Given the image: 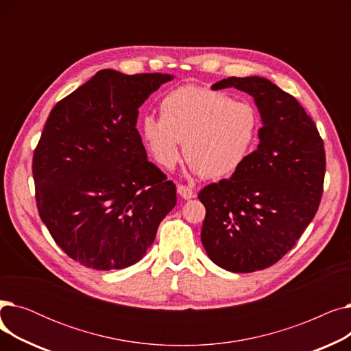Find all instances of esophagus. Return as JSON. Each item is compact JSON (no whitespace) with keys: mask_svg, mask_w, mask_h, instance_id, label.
I'll list each match as a JSON object with an SVG mask.
<instances>
[{"mask_svg":"<svg viewBox=\"0 0 351 351\" xmlns=\"http://www.w3.org/2000/svg\"><path fill=\"white\" fill-rule=\"evenodd\" d=\"M178 193L183 197V199H192L195 197V192L192 191V188L185 186V185H178Z\"/></svg>","mask_w":351,"mask_h":351,"instance_id":"34e87169","label":"esophagus"}]
</instances>
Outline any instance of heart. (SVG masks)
Returning <instances> with one entry per match:
<instances>
[{"label":"heart","instance_id":"1","mask_svg":"<svg viewBox=\"0 0 351 351\" xmlns=\"http://www.w3.org/2000/svg\"><path fill=\"white\" fill-rule=\"evenodd\" d=\"M261 131L257 109L225 92L197 85L172 89L160 101V118L146 115L142 138L155 160L172 169L183 151L195 173L223 178L253 152Z\"/></svg>","mask_w":351,"mask_h":351}]
</instances>
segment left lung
<instances>
[{
  "mask_svg": "<svg viewBox=\"0 0 351 351\" xmlns=\"http://www.w3.org/2000/svg\"><path fill=\"white\" fill-rule=\"evenodd\" d=\"M252 95L261 143L232 178L199 192L206 208L200 239L210 261L233 273L266 269L296 245L323 193L326 154L298 99L266 78L230 77L212 89Z\"/></svg>",
  "mask_w": 351,
  "mask_h": 351,
  "instance_id": "8db88e82",
  "label": "left lung"
}]
</instances>
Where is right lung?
<instances>
[{"label": "right lung", "mask_w": 351, "mask_h": 351, "mask_svg": "<svg viewBox=\"0 0 351 351\" xmlns=\"http://www.w3.org/2000/svg\"><path fill=\"white\" fill-rule=\"evenodd\" d=\"M168 73L97 72L51 110L32 159L35 197L52 239L95 270L135 265L176 205V186L147 160L139 106Z\"/></svg>", "instance_id": "obj_1"}]
</instances>
